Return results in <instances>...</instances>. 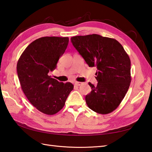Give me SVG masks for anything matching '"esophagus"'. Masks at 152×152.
I'll list each match as a JSON object with an SVG mask.
<instances>
[{
	"instance_id": "esophagus-1",
	"label": "esophagus",
	"mask_w": 152,
	"mask_h": 152,
	"mask_svg": "<svg viewBox=\"0 0 152 152\" xmlns=\"http://www.w3.org/2000/svg\"><path fill=\"white\" fill-rule=\"evenodd\" d=\"M82 82H76L75 83H74V85L75 86H81V85H82Z\"/></svg>"
}]
</instances>
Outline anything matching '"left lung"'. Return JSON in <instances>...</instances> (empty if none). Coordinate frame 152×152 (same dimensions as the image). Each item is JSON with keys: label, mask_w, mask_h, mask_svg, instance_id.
<instances>
[{"label": "left lung", "mask_w": 152, "mask_h": 152, "mask_svg": "<svg viewBox=\"0 0 152 152\" xmlns=\"http://www.w3.org/2000/svg\"><path fill=\"white\" fill-rule=\"evenodd\" d=\"M74 47L89 67L96 66L98 83L89 85L86 96L88 107L98 114H107L117 108L131 81V60L122 45L114 38L93 34L71 37Z\"/></svg>", "instance_id": "left-lung-1"}]
</instances>
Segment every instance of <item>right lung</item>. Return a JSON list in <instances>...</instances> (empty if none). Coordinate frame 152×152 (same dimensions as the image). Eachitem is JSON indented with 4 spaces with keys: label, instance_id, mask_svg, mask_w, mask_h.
I'll return each mask as SVG.
<instances>
[{
    "label": "right lung",
    "instance_id": "1",
    "mask_svg": "<svg viewBox=\"0 0 152 152\" xmlns=\"http://www.w3.org/2000/svg\"><path fill=\"white\" fill-rule=\"evenodd\" d=\"M68 37H45L35 40L26 48L17 63L21 89L38 110L47 115L59 112L74 88L72 83L51 78L59 57L65 51Z\"/></svg>",
    "mask_w": 152,
    "mask_h": 152
}]
</instances>
